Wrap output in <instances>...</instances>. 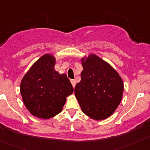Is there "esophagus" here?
Listing matches in <instances>:
<instances>
[{"label": "esophagus", "mask_w": 150, "mask_h": 150, "mask_svg": "<svg viewBox=\"0 0 150 150\" xmlns=\"http://www.w3.org/2000/svg\"><path fill=\"white\" fill-rule=\"evenodd\" d=\"M71 82L74 88H75V86H76V81H75V79H71Z\"/></svg>", "instance_id": "34e87169"}]
</instances>
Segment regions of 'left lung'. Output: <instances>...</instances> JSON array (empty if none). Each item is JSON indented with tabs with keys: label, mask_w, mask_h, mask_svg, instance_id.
Listing matches in <instances>:
<instances>
[{
	"label": "left lung",
	"mask_w": 150,
	"mask_h": 150,
	"mask_svg": "<svg viewBox=\"0 0 150 150\" xmlns=\"http://www.w3.org/2000/svg\"><path fill=\"white\" fill-rule=\"evenodd\" d=\"M83 70L74 94L82 112L95 120H105L120 105L123 82L111 64L91 53L81 59Z\"/></svg>",
	"instance_id": "8db88e82"
}]
</instances>
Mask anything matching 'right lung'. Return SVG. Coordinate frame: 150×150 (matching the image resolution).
Here are the masks:
<instances>
[{"instance_id": "right-lung-1", "label": "right lung", "mask_w": 150, "mask_h": 150, "mask_svg": "<svg viewBox=\"0 0 150 150\" xmlns=\"http://www.w3.org/2000/svg\"><path fill=\"white\" fill-rule=\"evenodd\" d=\"M56 58L46 53L33 63L22 78L20 91L30 113L40 119H50L62 111L66 98L74 88L65 74L54 70Z\"/></svg>"}]
</instances>
